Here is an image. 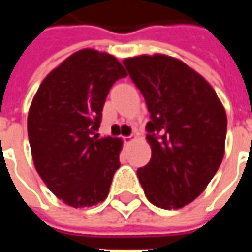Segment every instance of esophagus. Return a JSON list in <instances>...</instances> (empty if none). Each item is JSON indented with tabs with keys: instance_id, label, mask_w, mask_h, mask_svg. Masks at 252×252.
I'll return each mask as SVG.
<instances>
[{
	"instance_id": "obj_1",
	"label": "esophagus",
	"mask_w": 252,
	"mask_h": 252,
	"mask_svg": "<svg viewBox=\"0 0 252 252\" xmlns=\"http://www.w3.org/2000/svg\"><path fill=\"white\" fill-rule=\"evenodd\" d=\"M133 139H135V135H129V136L123 137V142L126 143V144H128V143H131Z\"/></svg>"
}]
</instances>
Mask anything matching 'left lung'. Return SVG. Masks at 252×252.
<instances>
[{"mask_svg": "<svg viewBox=\"0 0 252 252\" xmlns=\"http://www.w3.org/2000/svg\"><path fill=\"white\" fill-rule=\"evenodd\" d=\"M132 82L150 112L151 159L137 169L148 201L177 209L197 198L221 164L227 116L200 74L166 55L126 59Z\"/></svg>", "mask_w": 252, "mask_h": 252, "instance_id": "1", "label": "left lung"}]
</instances>
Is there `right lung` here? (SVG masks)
<instances>
[{
  "label": "right lung",
  "instance_id": "obj_1",
  "mask_svg": "<svg viewBox=\"0 0 252 252\" xmlns=\"http://www.w3.org/2000/svg\"><path fill=\"white\" fill-rule=\"evenodd\" d=\"M126 77L115 57L86 48L52 70L32 101L28 139L36 171L67 205H97L109 193L121 139L95 132L109 90Z\"/></svg>",
  "mask_w": 252,
  "mask_h": 252
}]
</instances>
